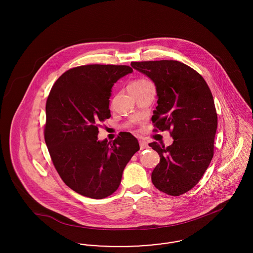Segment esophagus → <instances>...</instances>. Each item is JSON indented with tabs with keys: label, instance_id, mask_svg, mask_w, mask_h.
Returning <instances> with one entry per match:
<instances>
[{
	"label": "esophagus",
	"instance_id": "obj_1",
	"mask_svg": "<svg viewBox=\"0 0 253 253\" xmlns=\"http://www.w3.org/2000/svg\"><path fill=\"white\" fill-rule=\"evenodd\" d=\"M139 146H140V150H144V149H147V148L149 147L148 143L145 142L143 140H140V141H139Z\"/></svg>",
	"mask_w": 253,
	"mask_h": 253
}]
</instances>
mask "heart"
<instances>
[{
    "label": "heart",
    "instance_id": "heart-1",
    "mask_svg": "<svg viewBox=\"0 0 253 253\" xmlns=\"http://www.w3.org/2000/svg\"><path fill=\"white\" fill-rule=\"evenodd\" d=\"M152 84L147 81V80H137V81H134L132 82L131 84L129 85V90H133V91H136V90H139V89H143L146 86L148 85H151ZM132 124H133V121H131L127 124L128 127H131Z\"/></svg>",
    "mask_w": 253,
    "mask_h": 253
}]
</instances>
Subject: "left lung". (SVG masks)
Instances as JSON below:
<instances>
[{
    "label": "left lung",
    "mask_w": 253,
    "mask_h": 253,
    "mask_svg": "<svg viewBox=\"0 0 253 253\" xmlns=\"http://www.w3.org/2000/svg\"><path fill=\"white\" fill-rule=\"evenodd\" d=\"M132 68L157 87L155 131H170L172 144L152 142L160 161L152 172L159 191L171 196L187 193L202 178L213 157L217 114L211 92L199 73L177 60L132 61Z\"/></svg>",
    "instance_id": "1"
}]
</instances>
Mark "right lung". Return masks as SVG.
<instances>
[{
  "label": "right lung",
  "mask_w": 253,
  "mask_h": 253,
  "mask_svg": "<svg viewBox=\"0 0 253 253\" xmlns=\"http://www.w3.org/2000/svg\"><path fill=\"white\" fill-rule=\"evenodd\" d=\"M132 72L127 65L79 66L63 73L49 93L44 139L50 157L62 181L86 197L102 199L115 193L139 150L130 132L111 142L97 139L98 124L111 117L113 85Z\"/></svg>",
  "instance_id": "add662e5"
}]
</instances>
